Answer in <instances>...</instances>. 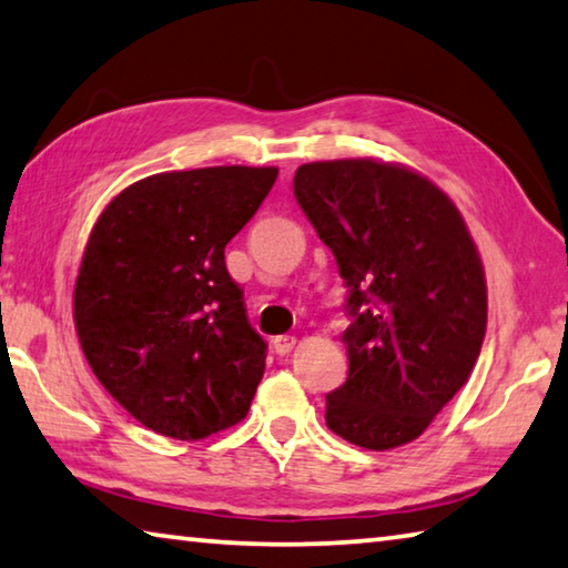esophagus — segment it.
Returning <instances> with one entry per match:
<instances>
[{
	"mask_svg": "<svg viewBox=\"0 0 568 568\" xmlns=\"http://www.w3.org/2000/svg\"><path fill=\"white\" fill-rule=\"evenodd\" d=\"M273 348L277 355H287L295 348V338L293 335H277V338L273 341Z\"/></svg>",
	"mask_w": 568,
	"mask_h": 568,
	"instance_id": "obj_1",
	"label": "esophagus"
}]
</instances>
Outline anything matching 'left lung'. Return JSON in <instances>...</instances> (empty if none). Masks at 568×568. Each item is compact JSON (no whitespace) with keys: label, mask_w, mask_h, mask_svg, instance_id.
I'll list each match as a JSON object with an SVG mask.
<instances>
[{"label":"left lung","mask_w":568,"mask_h":568,"mask_svg":"<svg viewBox=\"0 0 568 568\" xmlns=\"http://www.w3.org/2000/svg\"><path fill=\"white\" fill-rule=\"evenodd\" d=\"M297 205L348 285V381L325 396V423L353 446L416 440L456 396L486 335V275L444 190L373 158L307 162Z\"/></svg>","instance_id":"obj_1"}]
</instances>
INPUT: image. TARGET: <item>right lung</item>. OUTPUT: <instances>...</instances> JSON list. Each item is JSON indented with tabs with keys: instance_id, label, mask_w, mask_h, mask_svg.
<instances>
[{
	"instance_id": "right-lung-1",
	"label": "right lung",
	"mask_w": 568,
	"mask_h": 568,
	"mask_svg": "<svg viewBox=\"0 0 568 568\" xmlns=\"http://www.w3.org/2000/svg\"><path fill=\"white\" fill-rule=\"evenodd\" d=\"M277 168H200L132 182L94 223L74 328L104 390L142 426L200 440L243 420L265 371L225 245Z\"/></svg>"
}]
</instances>
